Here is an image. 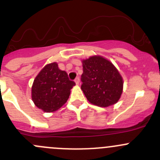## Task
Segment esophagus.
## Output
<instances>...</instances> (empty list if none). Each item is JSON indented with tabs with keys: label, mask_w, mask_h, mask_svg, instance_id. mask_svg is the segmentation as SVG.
<instances>
[{
	"label": "esophagus",
	"mask_w": 160,
	"mask_h": 160,
	"mask_svg": "<svg viewBox=\"0 0 160 160\" xmlns=\"http://www.w3.org/2000/svg\"><path fill=\"white\" fill-rule=\"evenodd\" d=\"M75 83H76V84H77V85L80 84V77H77V78L75 79Z\"/></svg>",
	"instance_id": "obj_1"
}]
</instances>
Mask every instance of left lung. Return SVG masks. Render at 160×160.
Segmentation results:
<instances>
[{"instance_id": "8db88e82", "label": "left lung", "mask_w": 160, "mask_h": 160, "mask_svg": "<svg viewBox=\"0 0 160 160\" xmlns=\"http://www.w3.org/2000/svg\"><path fill=\"white\" fill-rule=\"evenodd\" d=\"M81 89L89 102L108 107L118 102L123 90V80L114 65L100 56L84 59Z\"/></svg>"}]
</instances>
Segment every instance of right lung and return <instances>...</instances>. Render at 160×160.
I'll list each match as a JSON object with an SVG mask.
<instances>
[{
    "mask_svg": "<svg viewBox=\"0 0 160 160\" xmlns=\"http://www.w3.org/2000/svg\"><path fill=\"white\" fill-rule=\"evenodd\" d=\"M75 84L70 80L66 71L59 70L56 62L47 64L34 80L32 101L45 112H53L67 102Z\"/></svg>",
    "mask_w": 160,
    "mask_h": 160,
    "instance_id": "obj_1",
    "label": "right lung"
}]
</instances>
